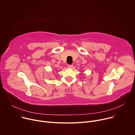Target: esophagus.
<instances>
[{
    "mask_svg": "<svg viewBox=\"0 0 135 135\" xmlns=\"http://www.w3.org/2000/svg\"><path fill=\"white\" fill-rule=\"evenodd\" d=\"M73 67V65H67V67L68 68H71Z\"/></svg>",
    "mask_w": 135,
    "mask_h": 135,
    "instance_id": "1",
    "label": "esophagus"
}]
</instances>
